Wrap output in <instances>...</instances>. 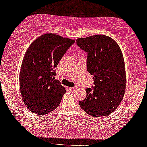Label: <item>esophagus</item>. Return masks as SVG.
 I'll return each instance as SVG.
<instances>
[{"mask_svg": "<svg viewBox=\"0 0 147 147\" xmlns=\"http://www.w3.org/2000/svg\"><path fill=\"white\" fill-rule=\"evenodd\" d=\"M77 88H78V87L77 86V85H75V86H74L73 87H70V90H72V91H73V90H77Z\"/></svg>", "mask_w": 147, "mask_h": 147, "instance_id": "34e87169", "label": "esophagus"}]
</instances>
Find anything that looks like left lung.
<instances>
[{"label": "left lung", "mask_w": 147, "mask_h": 147, "mask_svg": "<svg viewBox=\"0 0 147 147\" xmlns=\"http://www.w3.org/2000/svg\"><path fill=\"white\" fill-rule=\"evenodd\" d=\"M87 53V70L94 75V86L86 89L85 100L79 106L87 114L102 117L113 113L123 98L125 70L123 57L113 38L98 34L76 40Z\"/></svg>", "instance_id": "left-lung-1"}]
</instances>
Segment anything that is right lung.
<instances>
[{
  "label": "right lung",
  "instance_id": "right-lung-1",
  "mask_svg": "<svg viewBox=\"0 0 147 147\" xmlns=\"http://www.w3.org/2000/svg\"><path fill=\"white\" fill-rule=\"evenodd\" d=\"M51 33L37 38L24 55L20 73L22 100L36 115H47L60 105L66 90L55 80V68L75 42Z\"/></svg>",
  "mask_w": 147,
  "mask_h": 147
}]
</instances>
